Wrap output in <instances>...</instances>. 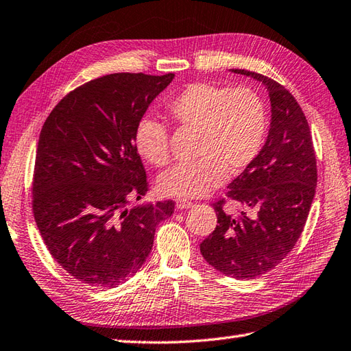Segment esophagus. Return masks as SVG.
Wrapping results in <instances>:
<instances>
[{"label": "esophagus", "mask_w": 351, "mask_h": 351, "mask_svg": "<svg viewBox=\"0 0 351 351\" xmlns=\"http://www.w3.org/2000/svg\"><path fill=\"white\" fill-rule=\"evenodd\" d=\"M193 204L186 201V199H177L176 201V210H187V208H192Z\"/></svg>", "instance_id": "1"}]
</instances>
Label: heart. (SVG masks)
<instances>
[{
    "mask_svg": "<svg viewBox=\"0 0 351 351\" xmlns=\"http://www.w3.org/2000/svg\"><path fill=\"white\" fill-rule=\"evenodd\" d=\"M173 121L198 134L193 164L176 165L158 180V191L173 198H199L228 176L243 173L262 150L268 128L267 107L250 88H226L196 82L167 104ZM138 155L155 167L169 160L167 126L156 117H141L134 131Z\"/></svg>",
    "mask_w": 351,
    "mask_h": 351,
    "instance_id": "1",
    "label": "heart"
}]
</instances>
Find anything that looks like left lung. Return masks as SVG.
I'll use <instances>...</instances> for the list:
<instances>
[{"label": "left lung", "instance_id": "obj_1", "mask_svg": "<svg viewBox=\"0 0 351 351\" xmlns=\"http://www.w3.org/2000/svg\"><path fill=\"white\" fill-rule=\"evenodd\" d=\"M230 71L249 75L267 89L269 131L258 158L228 186V198L243 208L241 216L232 217L217 202V226L199 247L202 258L221 274L252 280L277 267L301 237L317 167L308 122L292 93L262 74Z\"/></svg>", "mask_w": 351, "mask_h": 351}]
</instances>
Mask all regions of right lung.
<instances>
[{"label":"right lung","mask_w":351,"mask_h":351,"mask_svg":"<svg viewBox=\"0 0 351 351\" xmlns=\"http://www.w3.org/2000/svg\"><path fill=\"white\" fill-rule=\"evenodd\" d=\"M174 74H108L74 89L41 128L32 208L53 259L82 283L114 287L136 274L173 201L136 204L147 176L134 131Z\"/></svg>","instance_id":"1"}]
</instances>
